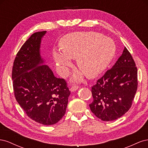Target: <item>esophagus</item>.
Listing matches in <instances>:
<instances>
[{
    "label": "esophagus",
    "instance_id": "34e87169",
    "mask_svg": "<svg viewBox=\"0 0 148 148\" xmlns=\"http://www.w3.org/2000/svg\"><path fill=\"white\" fill-rule=\"evenodd\" d=\"M78 88H79V86H76V85H75V86H71V87L70 88V91L71 92H74V91H77Z\"/></svg>",
    "mask_w": 148,
    "mask_h": 148
}]
</instances>
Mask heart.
Segmentation results:
<instances>
[{
  "label": "heart",
  "mask_w": 148,
  "mask_h": 148,
  "mask_svg": "<svg viewBox=\"0 0 148 148\" xmlns=\"http://www.w3.org/2000/svg\"><path fill=\"white\" fill-rule=\"evenodd\" d=\"M60 50L54 48L52 58L57 72L65 76L72 64L71 59L77 58L78 66L82 71L73 75L79 81L84 73L89 78L96 77L104 71L115 53L112 39L96 32H75L66 34L60 42Z\"/></svg>",
  "instance_id": "1"
}]
</instances>
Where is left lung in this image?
<instances>
[{
	"label": "left lung",
	"mask_w": 148,
	"mask_h": 148,
	"mask_svg": "<svg viewBox=\"0 0 148 148\" xmlns=\"http://www.w3.org/2000/svg\"><path fill=\"white\" fill-rule=\"evenodd\" d=\"M137 69L132 56L125 47L111 69L91 89L92 112L102 121H113L130 109L138 87Z\"/></svg>",
	"instance_id": "obj_1"
}]
</instances>
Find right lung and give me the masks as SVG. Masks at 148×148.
I'll use <instances>...</instances> for the list:
<instances>
[{
	"mask_svg": "<svg viewBox=\"0 0 148 148\" xmlns=\"http://www.w3.org/2000/svg\"><path fill=\"white\" fill-rule=\"evenodd\" d=\"M46 33H35L24 43L13 62L12 77L16 100L26 114L39 123L51 125L65 115L70 91L41 56Z\"/></svg>",
	"mask_w": 148,
	"mask_h": 148,
	"instance_id": "add662e5",
	"label": "right lung"
}]
</instances>
